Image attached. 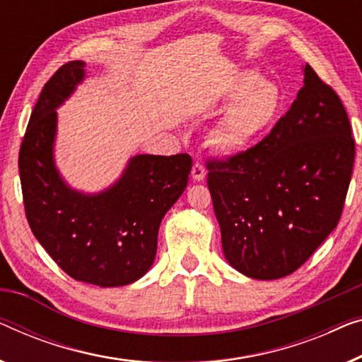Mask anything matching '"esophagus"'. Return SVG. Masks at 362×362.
Here are the masks:
<instances>
[{
    "mask_svg": "<svg viewBox=\"0 0 362 362\" xmlns=\"http://www.w3.org/2000/svg\"><path fill=\"white\" fill-rule=\"evenodd\" d=\"M192 180L194 181H202L204 177H206V168H204V166L201 165V163H194V166H192Z\"/></svg>",
    "mask_w": 362,
    "mask_h": 362,
    "instance_id": "1",
    "label": "esophagus"
}]
</instances>
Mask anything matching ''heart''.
I'll return each instance as SVG.
<instances>
[{
	"label": "heart",
	"mask_w": 362,
	"mask_h": 362,
	"mask_svg": "<svg viewBox=\"0 0 362 362\" xmlns=\"http://www.w3.org/2000/svg\"><path fill=\"white\" fill-rule=\"evenodd\" d=\"M218 109H227L211 130V145L222 155H238L274 125L282 107L276 85L255 70L240 71L225 86Z\"/></svg>",
	"instance_id": "1"
}]
</instances>
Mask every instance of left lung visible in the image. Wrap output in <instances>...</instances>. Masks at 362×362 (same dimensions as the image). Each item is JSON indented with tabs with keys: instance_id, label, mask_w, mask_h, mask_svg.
I'll use <instances>...</instances> for the list:
<instances>
[{
	"instance_id": "left-lung-1",
	"label": "left lung",
	"mask_w": 362,
	"mask_h": 362,
	"mask_svg": "<svg viewBox=\"0 0 362 362\" xmlns=\"http://www.w3.org/2000/svg\"><path fill=\"white\" fill-rule=\"evenodd\" d=\"M286 116L253 148L207 163V186L232 268L253 279L289 276L341 217L354 139L338 94L310 65Z\"/></svg>"
}]
</instances>
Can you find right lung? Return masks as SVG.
Listing matches in <instances>:
<instances>
[{
	"label": "right lung",
	"instance_id": "right-lung-1",
	"mask_svg": "<svg viewBox=\"0 0 362 362\" xmlns=\"http://www.w3.org/2000/svg\"><path fill=\"white\" fill-rule=\"evenodd\" d=\"M68 62L45 83L19 150L25 217L34 237L73 279L99 287L139 281L151 268L161 218L186 189L189 155H134L101 192L68 185L55 165L59 109L85 80Z\"/></svg>",
	"mask_w": 362,
	"mask_h": 362
}]
</instances>
